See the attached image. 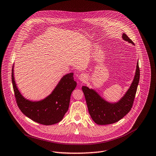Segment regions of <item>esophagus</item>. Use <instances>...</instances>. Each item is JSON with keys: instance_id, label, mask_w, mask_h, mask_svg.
<instances>
[{"instance_id": "34e87169", "label": "esophagus", "mask_w": 156, "mask_h": 156, "mask_svg": "<svg viewBox=\"0 0 156 156\" xmlns=\"http://www.w3.org/2000/svg\"><path fill=\"white\" fill-rule=\"evenodd\" d=\"M87 77L85 74L82 73L81 74H80V76H79V80H80L82 82H85V81L87 80Z\"/></svg>"}]
</instances>
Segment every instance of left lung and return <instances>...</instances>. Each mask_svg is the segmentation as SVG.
I'll return each mask as SVG.
<instances>
[{
  "label": "left lung",
  "mask_w": 156,
  "mask_h": 156,
  "mask_svg": "<svg viewBox=\"0 0 156 156\" xmlns=\"http://www.w3.org/2000/svg\"><path fill=\"white\" fill-rule=\"evenodd\" d=\"M122 38L126 41L134 43L129 37L123 34ZM140 80V68L138 61L133 82L124 96L117 103H109L100 96L94 89L86 86L82 87L88 110L92 119L99 125L115 123L129 112L133 105L135 95Z\"/></svg>",
  "instance_id": "left-lung-1"
}]
</instances>
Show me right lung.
I'll return each mask as SVG.
<instances>
[{"label":"right lung","mask_w":156,"mask_h":156,"mask_svg":"<svg viewBox=\"0 0 156 156\" xmlns=\"http://www.w3.org/2000/svg\"><path fill=\"white\" fill-rule=\"evenodd\" d=\"M12 69V83L20 110L33 121L46 126L57 124L62 120L68 110L72 92L76 87L73 73L64 75L48 97L39 101L25 99L16 87Z\"/></svg>","instance_id":"right-lung-1"}]
</instances>
